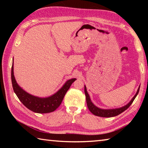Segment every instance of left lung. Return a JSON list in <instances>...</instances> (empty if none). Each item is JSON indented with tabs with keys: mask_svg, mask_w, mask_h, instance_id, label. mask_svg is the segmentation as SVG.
I'll return each instance as SVG.
<instances>
[{
	"mask_svg": "<svg viewBox=\"0 0 148 148\" xmlns=\"http://www.w3.org/2000/svg\"><path fill=\"white\" fill-rule=\"evenodd\" d=\"M140 89V87L137 90L136 93L135 94L133 98L131 99V101H130L128 104L125 106H123L121 108H116V109H101L97 107L95 105L92 103L91 101V99H90V97L88 94V92L87 91L86 87L85 86L84 91H85V94H86V102H87V107H88L89 110L90 112H91L92 114H94L95 116H99V117H114L116 116L117 115L121 114L122 112H123L125 110H126L128 108L131 106L132 104V102L134 101V100L136 98L137 95L138 94Z\"/></svg>",
	"mask_w": 148,
	"mask_h": 148,
	"instance_id": "left-lung-1",
	"label": "left lung"
}]
</instances>
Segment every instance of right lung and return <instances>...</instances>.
Returning <instances> with one entry per match:
<instances>
[{"mask_svg":"<svg viewBox=\"0 0 148 148\" xmlns=\"http://www.w3.org/2000/svg\"><path fill=\"white\" fill-rule=\"evenodd\" d=\"M11 78L14 92L19 101L30 110L39 114L50 113L55 111L61 104L65 94L72 84L76 79V78H72L68 80L63 86L53 95L46 98H40L27 92L17 84L14 74V59L12 66Z\"/></svg>","mask_w":148,"mask_h":148,"instance_id":"add662e5","label":"right lung"}]
</instances>
